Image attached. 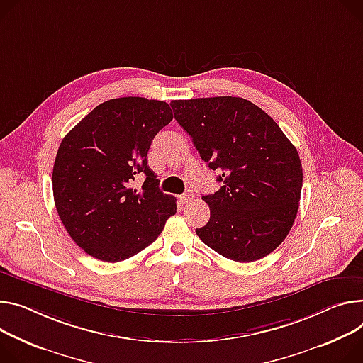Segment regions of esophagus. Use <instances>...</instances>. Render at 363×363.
<instances>
[{
    "instance_id": "obj_1",
    "label": "esophagus",
    "mask_w": 363,
    "mask_h": 363,
    "mask_svg": "<svg viewBox=\"0 0 363 363\" xmlns=\"http://www.w3.org/2000/svg\"><path fill=\"white\" fill-rule=\"evenodd\" d=\"M192 200V194H182L181 196H179V201L181 203H188V201H191Z\"/></svg>"
}]
</instances>
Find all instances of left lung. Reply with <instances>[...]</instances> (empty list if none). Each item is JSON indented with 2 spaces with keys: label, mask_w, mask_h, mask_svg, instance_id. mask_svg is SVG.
Masks as SVG:
<instances>
[{
  "label": "left lung",
  "mask_w": 363,
  "mask_h": 363,
  "mask_svg": "<svg viewBox=\"0 0 363 363\" xmlns=\"http://www.w3.org/2000/svg\"><path fill=\"white\" fill-rule=\"evenodd\" d=\"M221 188L203 200L210 220L195 228L221 256L253 262L274 252L298 213L303 167L295 146L265 111L239 96L171 103Z\"/></svg>",
  "instance_id": "obj_1"
}]
</instances>
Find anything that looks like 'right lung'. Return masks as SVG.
Listing matches in <instances>:
<instances>
[{"instance_id": "1", "label": "right lung", "mask_w": 363, "mask_h": 363, "mask_svg": "<svg viewBox=\"0 0 363 363\" xmlns=\"http://www.w3.org/2000/svg\"><path fill=\"white\" fill-rule=\"evenodd\" d=\"M174 118L164 101L123 96L96 106L63 138L53 164V199L72 240L92 257L120 262L162 233L177 199L147 164L153 138ZM147 179L133 188L139 177Z\"/></svg>"}]
</instances>
